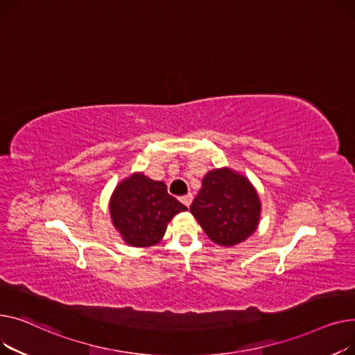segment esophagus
<instances>
[{"label":"esophagus","mask_w":355,"mask_h":355,"mask_svg":"<svg viewBox=\"0 0 355 355\" xmlns=\"http://www.w3.org/2000/svg\"><path fill=\"white\" fill-rule=\"evenodd\" d=\"M192 200H193V196H192L191 193H187V195H184V196H182V198H180V202H182L184 206H187V207L191 206Z\"/></svg>","instance_id":"34e87169"}]
</instances>
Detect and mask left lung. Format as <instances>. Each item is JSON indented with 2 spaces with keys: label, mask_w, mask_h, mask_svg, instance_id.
Segmentation results:
<instances>
[{
  "label": "left lung",
  "mask_w": 355,
  "mask_h": 355,
  "mask_svg": "<svg viewBox=\"0 0 355 355\" xmlns=\"http://www.w3.org/2000/svg\"><path fill=\"white\" fill-rule=\"evenodd\" d=\"M191 212L211 241L234 246L257 231L261 200L245 176L226 168L215 169L202 179Z\"/></svg>",
  "instance_id": "1"
}]
</instances>
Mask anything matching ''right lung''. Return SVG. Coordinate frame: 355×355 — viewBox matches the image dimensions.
Wrapping results in <instances>:
<instances>
[{
	"mask_svg": "<svg viewBox=\"0 0 355 355\" xmlns=\"http://www.w3.org/2000/svg\"><path fill=\"white\" fill-rule=\"evenodd\" d=\"M183 211L187 207L168 193L163 182L143 173L121 180L110 199L114 227L124 242L136 248L156 245L172 218Z\"/></svg>",
	"mask_w": 355,
	"mask_h": 355,
	"instance_id": "add662e5",
	"label": "right lung"
}]
</instances>
